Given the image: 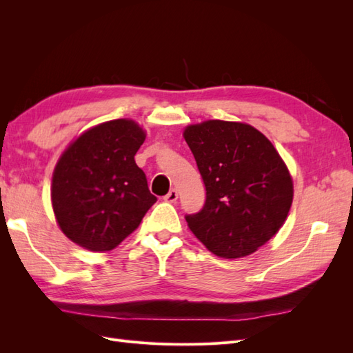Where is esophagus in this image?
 <instances>
[{
    "label": "esophagus",
    "instance_id": "obj_1",
    "mask_svg": "<svg viewBox=\"0 0 353 353\" xmlns=\"http://www.w3.org/2000/svg\"><path fill=\"white\" fill-rule=\"evenodd\" d=\"M176 199H178V191H176L175 188L170 190L169 193L163 197V200H165V201H169V203H175Z\"/></svg>",
    "mask_w": 353,
    "mask_h": 353
}]
</instances>
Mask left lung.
<instances>
[{"instance_id":"left-lung-1","label":"left lung","mask_w":353,"mask_h":353,"mask_svg":"<svg viewBox=\"0 0 353 353\" xmlns=\"http://www.w3.org/2000/svg\"><path fill=\"white\" fill-rule=\"evenodd\" d=\"M206 203L185 221L216 256L236 259L272 239L290 210L293 181L272 143L241 122L206 121L185 128Z\"/></svg>"}]
</instances>
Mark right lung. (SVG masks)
Masks as SVG:
<instances>
[{"instance_id":"obj_1","label":"right lung","mask_w":353,"mask_h":353,"mask_svg":"<svg viewBox=\"0 0 353 353\" xmlns=\"http://www.w3.org/2000/svg\"><path fill=\"white\" fill-rule=\"evenodd\" d=\"M145 140L131 119L100 123L79 135L59 159L51 184L60 230L91 252H109L140 225L156 203L135 163Z\"/></svg>"}]
</instances>
